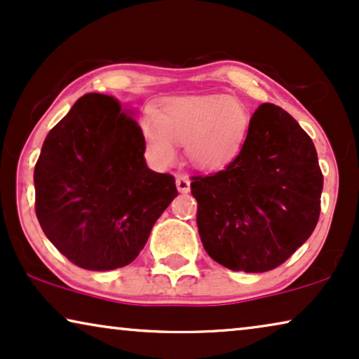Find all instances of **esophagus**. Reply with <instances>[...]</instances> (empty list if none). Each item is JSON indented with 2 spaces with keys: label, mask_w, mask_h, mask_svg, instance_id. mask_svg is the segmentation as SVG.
Wrapping results in <instances>:
<instances>
[{
  "label": "esophagus",
  "mask_w": 359,
  "mask_h": 359,
  "mask_svg": "<svg viewBox=\"0 0 359 359\" xmlns=\"http://www.w3.org/2000/svg\"><path fill=\"white\" fill-rule=\"evenodd\" d=\"M176 188H178L180 193H189L191 181L188 176H178V178H176Z\"/></svg>",
  "instance_id": "1"
}]
</instances>
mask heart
Instances as JSON below:
<instances>
[{
  "mask_svg": "<svg viewBox=\"0 0 359 359\" xmlns=\"http://www.w3.org/2000/svg\"><path fill=\"white\" fill-rule=\"evenodd\" d=\"M250 112L227 95L168 97L147 121L144 134L156 158L170 163L175 144L184 145L191 163L214 170L232 161L242 149L250 129Z\"/></svg>",
  "mask_w": 359,
  "mask_h": 359,
  "instance_id": "obj_1",
  "label": "heart"
}]
</instances>
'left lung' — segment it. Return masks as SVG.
Masks as SVG:
<instances>
[{
  "instance_id": "8db88e82",
  "label": "left lung",
  "mask_w": 359,
  "mask_h": 359,
  "mask_svg": "<svg viewBox=\"0 0 359 359\" xmlns=\"http://www.w3.org/2000/svg\"><path fill=\"white\" fill-rule=\"evenodd\" d=\"M191 180L201 242L232 271L278 268L318 222L323 175L316 147L291 114L269 102L253 112L242 150L224 170Z\"/></svg>"
}]
</instances>
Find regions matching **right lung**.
Here are the masks:
<instances>
[{
	"label": "right lung",
	"mask_w": 359,
	"mask_h": 359,
	"mask_svg": "<svg viewBox=\"0 0 359 359\" xmlns=\"http://www.w3.org/2000/svg\"><path fill=\"white\" fill-rule=\"evenodd\" d=\"M144 154L137 121L100 93L81 96L48 132L34 168L36 215L73 264L127 266L178 196L173 176L151 171Z\"/></svg>",
	"instance_id": "right-lung-1"
}]
</instances>
